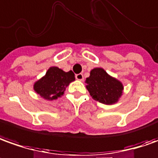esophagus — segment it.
<instances>
[{"instance_id":"obj_1","label":"esophagus","mask_w":158,"mask_h":158,"mask_svg":"<svg viewBox=\"0 0 158 158\" xmlns=\"http://www.w3.org/2000/svg\"><path fill=\"white\" fill-rule=\"evenodd\" d=\"M76 78H77V80L78 81H83L84 80V77H83V75L80 73V74H77L76 75Z\"/></svg>"}]
</instances>
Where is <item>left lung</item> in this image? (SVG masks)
Returning a JSON list of instances; mask_svg holds the SVG:
<instances>
[{
    "label": "left lung",
    "instance_id": "left-lung-1",
    "mask_svg": "<svg viewBox=\"0 0 158 158\" xmlns=\"http://www.w3.org/2000/svg\"><path fill=\"white\" fill-rule=\"evenodd\" d=\"M85 82L92 98L103 104H114L122 95L124 87L121 81L109 76L102 68L93 69Z\"/></svg>",
    "mask_w": 158,
    "mask_h": 158
}]
</instances>
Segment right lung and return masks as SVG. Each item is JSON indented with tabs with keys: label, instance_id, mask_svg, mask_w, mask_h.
Wrapping results in <instances>:
<instances>
[{
	"label": "right lung",
	"instance_id": "add662e5",
	"mask_svg": "<svg viewBox=\"0 0 158 158\" xmlns=\"http://www.w3.org/2000/svg\"><path fill=\"white\" fill-rule=\"evenodd\" d=\"M73 81H75V74L72 70L65 72L54 66L49 69L44 77L36 81L33 89L44 100L53 101L61 97Z\"/></svg>",
	"mask_w": 158,
	"mask_h": 158
}]
</instances>
